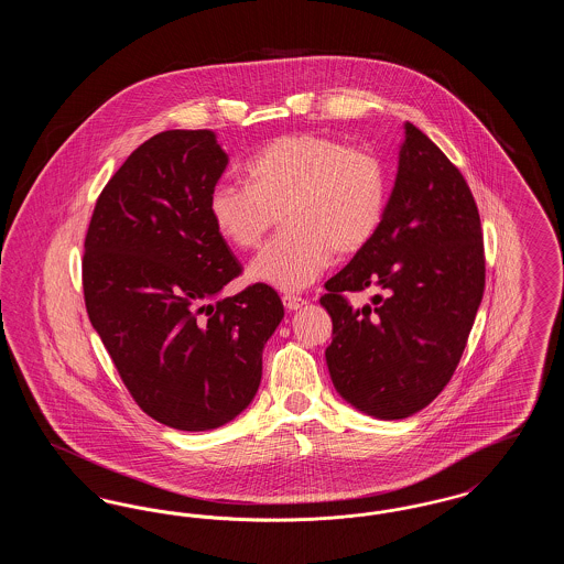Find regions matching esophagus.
I'll use <instances>...</instances> for the list:
<instances>
[{"instance_id": "1", "label": "esophagus", "mask_w": 564, "mask_h": 564, "mask_svg": "<svg viewBox=\"0 0 564 564\" xmlns=\"http://www.w3.org/2000/svg\"><path fill=\"white\" fill-rule=\"evenodd\" d=\"M283 304H285L288 311H297V308H302L306 304V300L302 295L285 294L283 295Z\"/></svg>"}]
</instances>
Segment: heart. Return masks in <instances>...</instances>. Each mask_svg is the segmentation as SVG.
<instances>
[{"mask_svg":"<svg viewBox=\"0 0 564 564\" xmlns=\"http://www.w3.org/2000/svg\"><path fill=\"white\" fill-rule=\"evenodd\" d=\"M247 173L249 184L221 182L212 189L209 214L217 232L242 251L258 249L281 215L285 230L249 267L253 281L276 290L308 288L334 251H361L384 219V164L334 137H276L253 156Z\"/></svg>","mask_w":564,"mask_h":564,"instance_id":"b5f03b06","label":"heart"}]
</instances>
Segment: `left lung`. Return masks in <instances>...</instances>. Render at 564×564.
Segmentation results:
<instances>
[{
	"label": "left lung",
	"instance_id": "obj_1",
	"mask_svg": "<svg viewBox=\"0 0 564 564\" xmlns=\"http://www.w3.org/2000/svg\"><path fill=\"white\" fill-rule=\"evenodd\" d=\"M395 186L375 239L322 295L332 317L327 370L357 410L398 421L430 405L455 375L484 294V242L460 171L414 124H403ZM376 289L372 305L349 291Z\"/></svg>",
	"mask_w": 564,
	"mask_h": 564
}]
</instances>
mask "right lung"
<instances>
[{"label":"right lung","mask_w":564,"mask_h":564,"mask_svg":"<svg viewBox=\"0 0 564 564\" xmlns=\"http://www.w3.org/2000/svg\"><path fill=\"white\" fill-rule=\"evenodd\" d=\"M226 164L214 131L154 134L109 180L84 241L88 319L134 402L173 430L241 414L285 315L267 283L221 297L241 274L209 214Z\"/></svg>","instance_id":"right-lung-1"}]
</instances>
